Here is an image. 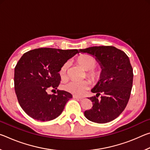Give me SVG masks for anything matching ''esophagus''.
<instances>
[{
  "mask_svg": "<svg viewBox=\"0 0 150 150\" xmlns=\"http://www.w3.org/2000/svg\"><path fill=\"white\" fill-rule=\"evenodd\" d=\"M73 97L74 98H76V99H79V100L83 99V98H82V97H79V96H76V95H73Z\"/></svg>",
  "mask_w": 150,
  "mask_h": 150,
  "instance_id": "esophagus-1",
  "label": "esophagus"
}]
</instances>
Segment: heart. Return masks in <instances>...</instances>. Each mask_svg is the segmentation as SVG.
Instances as JSON below:
<instances>
[{"label":"heart","instance_id":"b5f03b06","mask_svg":"<svg viewBox=\"0 0 150 150\" xmlns=\"http://www.w3.org/2000/svg\"><path fill=\"white\" fill-rule=\"evenodd\" d=\"M77 62L81 66L87 71V75L93 82H98L102 77V70L99 68H96V59L91 55L84 54L77 58ZM69 67V63L66 62L61 67L59 75L62 79H64L67 76V71ZM91 83L88 80L83 81H71L64 85V89L73 95L82 96L84 95L90 87Z\"/></svg>","mask_w":150,"mask_h":150}]
</instances>
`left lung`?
Masks as SVG:
<instances>
[{
	"label": "left lung",
	"mask_w": 150,
	"mask_h": 150,
	"mask_svg": "<svg viewBox=\"0 0 150 150\" xmlns=\"http://www.w3.org/2000/svg\"><path fill=\"white\" fill-rule=\"evenodd\" d=\"M79 52L95 57L103 73L91 89L96 96L88 98L93 107L84 115L93 122H109L122 112L130 98L134 76L130 59L123 51L113 46L90 47ZM100 93L103 96L98 100L96 97Z\"/></svg>",
	"instance_id": "obj_1"
}]
</instances>
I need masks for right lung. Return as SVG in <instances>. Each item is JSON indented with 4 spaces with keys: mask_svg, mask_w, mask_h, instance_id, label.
I'll return each instance as SVG.
<instances>
[{
    "mask_svg": "<svg viewBox=\"0 0 150 150\" xmlns=\"http://www.w3.org/2000/svg\"><path fill=\"white\" fill-rule=\"evenodd\" d=\"M79 52L38 48L27 52L20 58L14 69V89L20 106L30 117L50 121L62 114L72 95L59 90L56 95H48L47 90L57 89L61 67Z\"/></svg>",
    "mask_w": 150,
    "mask_h": 150,
    "instance_id": "add662e5",
    "label": "right lung"
}]
</instances>
